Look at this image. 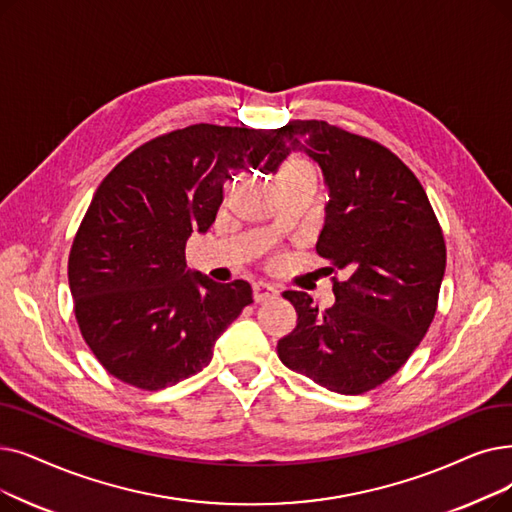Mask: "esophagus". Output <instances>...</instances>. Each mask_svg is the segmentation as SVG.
Masks as SVG:
<instances>
[{"instance_id": "esophagus-1", "label": "esophagus", "mask_w": 512, "mask_h": 512, "mask_svg": "<svg viewBox=\"0 0 512 512\" xmlns=\"http://www.w3.org/2000/svg\"><path fill=\"white\" fill-rule=\"evenodd\" d=\"M278 295V288L270 282H255L253 284V297L257 303H263V301H270Z\"/></svg>"}]
</instances>
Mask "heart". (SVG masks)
Here are the masks:
<instances>
[{
	"label": "heart",
	"mask_w": 512,
	"mask_h": 512,
	"mask_svg": "<svg viewBox=\"0 0 512 512\" xmlns=\"http://www.w3.org/2000/svg\"><path fill=\"white\" fill-rule=\"evenodd\" d=\"M297 165H301V163H288L286 167H297Z\"/></svg>",
	"instance_id": "obj_1"
}]
</instances>
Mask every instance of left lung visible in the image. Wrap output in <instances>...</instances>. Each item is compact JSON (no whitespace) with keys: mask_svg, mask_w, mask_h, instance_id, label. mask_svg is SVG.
I'll list each match as a JSON object with an SVG mask.
<instances>
[{"mask_svg":"<svg viewBox=\"0 0 512 512\" xmlns=\"http://www.w3.org/2000/svg\"><path fill=\"white\" fill-rule=\"evenodd\" d=\"M265 163L291 152L316 161L328 188L316 251L345 272L335 305L286 291L297 326L278 341L280 362L328 391L360 395L406 364L433 322L446 242L425 188L391 150L326 121H288ZM332 272V268H330Z\"/></svg>","mask_w":512,"mask_h":512,"instance_id":"obj_1","label":"left lung"}]
</instances>
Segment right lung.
I'll return each instance as SVG.
<instances>
[{
    "label": "right lung",
    "instance_id": "obj_1",
    "mask_svg": "<svg viewBox=\"0 0 512 512\" xmlns=\"http://www.w3.org/2000/svg\"><path fill=\"white\" fill-rule=\"evenodd\" d=\"M276 146L280 129L198 123L146 142L104 177L73 240L69 286L81 335L115 379L157 391L201 372L253 303L247 280L186 270V242L211 228L224 184Z\"/></svg>",
    "mask_w": 512,
    "mask_h": 512
}]
</instances>
